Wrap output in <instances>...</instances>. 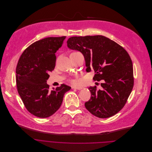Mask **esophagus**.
Listing matches in <instances>:
<instances>
[{
  "label": "esophagus",
  "instance_id": "1",
  "mask_svg": "<svg viewBox=\"0 0 152 152\" xmlns=\"http://www.w3.org/2000/svg\"><path fill=\"white\" fill-rule=\"evenodd\" d=\"M72 88L73 89H77V90H81L83 88V87L81 86H73L72 87Z\"/></svg>",
  "mask_w": 152,
  "mask_h": 152
}]
</instances>
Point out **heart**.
Here are the masks:
<instances>
[{
  "instance_id": "obj_1",
  "label": "heart",
  "mask_w": 152,
  "mask_h": 152,
  "mask_svg": "<svg viewBox=\"0 0 152 152\" xmlns=\"http://www.w3.org/2000/svg\"><path fill=\"white\" fill-rule=\"evenodd\" d=\"M79 52H77V51H75V52H72L71 54H77V53H78ZM69 81L72 83V84H77L79 82V80L78 78H75V79H71L69 80Z\"/></svg>"
}]
</instances>
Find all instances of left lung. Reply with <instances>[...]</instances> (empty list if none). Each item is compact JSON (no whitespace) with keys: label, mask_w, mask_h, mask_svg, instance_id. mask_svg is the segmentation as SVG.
<instances>
[{"label":"left lung","mask_w":152,"mask_h":152,"mask_svg":"<svg viewBox=\"0 0 152 152\" xmlns=\"http://www.w3.org/2000/svg\"><path fill=\"white\" fill-rule=\"evenodd\" d=\"M68 47L84 56L86 71L94 70V80H102L101 89L90 86L86 109L99 118L110 117L123 108L134 86L133 65L128 52L110 39L102 36L72 37Z\"/></svg>","instance_id":"obj_1"}]
</instances>
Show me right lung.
Wrapping results in <instances>:
<instances>
[{
    "label": "right lung",
    "mask_w": 152,
    "mask_h": 152,
    "mask_svg": "<svg viewBox=\"0 0 152 152\" xmlns=\"http://www.w3.org/2000/svg\"><path fill=\"white\" fill-rule=\"evenodd\" d=\"M66 37H48L35 42L21 55L16 68V83L19 95L32 114L47 118L61 106L65 94L71 87L62 84L52 90L47 80L54 70L55 53Z\"/></svg>",
    "instance_id": "1"
}]
</instances>
